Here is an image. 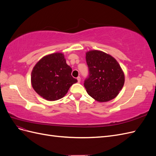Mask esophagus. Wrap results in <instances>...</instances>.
<instances>
[{
    "instance_id": "34e87169",
    "label": "esophagus",
    "mask_w": 156,
    "mask_h": 156,
    "mask_svg": "<svg viewBox=\"0 0 156 156\" xmlns=\"http://www.w3.org/2000/svg\"><path fill=\"white\" fill-rule=\"evenodd\" d=\"M77 81H78V83H80V82H81V77H80L79 76V77H77Z\"/></svg>"
}]
</instances>
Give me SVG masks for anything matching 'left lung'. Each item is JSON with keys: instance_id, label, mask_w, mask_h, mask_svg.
<instances>
[{"instance_id": "left-lung-1", "label": "left lung", "mask_w": 156, "mask_h": 156, "mask_svg": "<svg viewBox=\"0 0 156 156\" xmlns=\"http://www.w3.org/2000/svg\"><path fill=\"white\" fill-rule=\"evenodd\" d=\"M89 69L84 86L90 96L99 102L115 98L123 87L125 77L117 60L110 55L98 50L86 53Z\"/></svg>"}]
</instances>
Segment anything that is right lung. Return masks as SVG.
I'll return each instance as SVG.
<instances>
[{
	"instance_id": "right-lung-1",
	"label": "right lung",
	"mask_w": 156,
	"mask_h": 156,
	"mask_svg": "<svg viewBox=\"0 0 156 156\" xmlns=\"http://www.w3.org/2000/svg\"><path fill=\"white\" fill-rule=\"evenodd\" d=\"M72 69L66 64L64 55L55 53L42 57L33 68L31 84L36 92L48 101L63 98L77 80L73 78Z\"/></svg>"
}]
</instances>
